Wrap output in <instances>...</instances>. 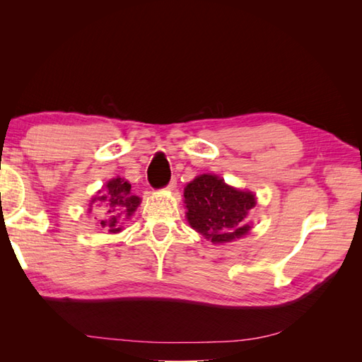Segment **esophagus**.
I'll list each match as a JSON object with an SVG mask.
<instances>
[{"mask_svg": "<svg viewBox=\"0 0 362 362\" xmlns=\"http://www.w3.org/2000/svg\"><path fill=\"white\" fill-rule=\"evenodd\" d=\"M169 192H173L175 189H177V178H172L170 180V182L168 184V187H166Z\"/></svg>", "mask_w": 362, "mask_h": 362, "instance_id": "esophagus-1", "label": "esophagus"}]
</instances>
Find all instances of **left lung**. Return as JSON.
<instances>
[{"label":"left lung","instance_id":"left-lung-1","mask_svg":"<svg viewBox=\"0 0 362 362\" xmlns=\"http://www.w3.org/2000/svg\"><path fill=\"white\" fill-rule=\"evenodd\" d=\"M190 226L211 243H229L250 231L247 213L257 205L255 194L228 185L217 175L204 173L184 189Z\"/></svg>","mask_w":362,"mask_h":362}]
</instances>
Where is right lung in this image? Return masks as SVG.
I'll use <instances>...</instances> for the list:
<instances>
[{"label":"right lung","mask_w":362,"mask_h":362,"mask_svg":"<svg viewBox=\"0 0 362 362\" xmlns=\"http://www.w3.org/2000/svg\"><path fill=\"white\" fill-rule=\"evenodd\" d=\"M140 205V198L131 192V184L124 178L116 177L108 181L104 189L90 201L89 210L96 206L101 211L100 225L108 233L122 231V225L134 214Z\"/></svg>","instance_id":"obj_1"}]
</instances>
